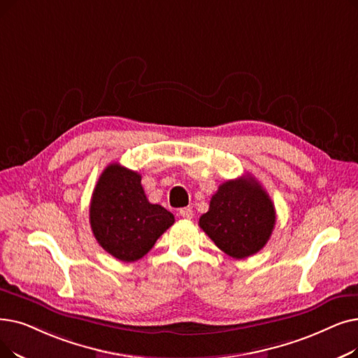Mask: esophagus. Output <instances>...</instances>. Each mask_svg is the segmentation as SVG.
Returning a JSON list of instances; mask_svg holds the SVG:
<instances>
[{
	"label": "esophagus",
	"instance_id": "obj_1",
	"mask_svg": "<svg viewBox=\"0 0 358 358\" xmlns=\"http://www.w3.org/2000/svg\"><path fill=\"white\" fill-rule=\"evenodd\" d=\"M180 215H181V217H184V220H192L193 210L190 208H182V209H180Z\"/></svg>",
	"mask_w": 358,
	"mask_h": 358
}]
</instances>
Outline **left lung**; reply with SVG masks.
<instances>
[{
  "mask_svg": "<svg viewBox=\"0 0 358 358\" xmlns=\"http://www.w3.org/2000/svg\"><path fill=\"white\" fill-rule=\"evenodd\" d=\"M276 222L269 194L253 177L229 180L212 196L199 225L224 253L245 259L262 250Z\"/></svg>",
  "mask_w": 358,
  "mask_h": 358,
  "instance_id": "8db88e82",
  "label": "left lung"
}]
</instances>
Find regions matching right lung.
Segmentation results:
<instances>
[{"instance_id": "right-lung-1", "label": "right lung", "mask_w": 358, "mask_h": 358, "mask_svg": "<svg viewBox=\"0 0 358 358\" xmlns=\"http://www.w3.org/2000/svg\"><path fill=\"white\" fill-rule=\"evenodd\" d=\"M89 212L96 241L121 262L142 259L176 221L173 213L148 200L142 176L120 164L103 169Z\"/></svg>"}]
</instances>
